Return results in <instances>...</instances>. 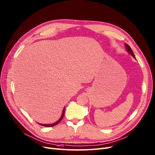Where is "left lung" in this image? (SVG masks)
<instances>
[{
  "label": "left lung",
  "mask_w": 155,
  "mask_h": 155,
  "mask_svg": "<svg viewBox=\"0 0 155 155\" xmlns=\"http://www.w3.org/2000/svg\"><path fill=\"white\" fill-rule=\"evenodd\" d=\"M125 47H126V50L127 51V52H129L130 55H132L134 58L136 59V57H135V56H134V52H133L132 50L131 49L129 45H127V44H125Z\"/></svg>",
  "instance_id": "obj_1"
}]
</instances>
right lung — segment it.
Wrapping results in <instances>:
<instances>
[{
  "instance_id": "1",
  "label": "right lung",
  "mask_w": 155,
  "mask_h": 155,
  "mask_svg": "<svg viewBox=\"0 0 155 155\" xmlns=\"http://www.w3.org/2000/svg\"><path fill=\"white\" fill-rule=\"evenodd\" d=\"M64 110H63V113H62L61 117H60V118L56 122L54 123V124H40V125L44 126V127H54V126L58 124H59L60 122H61V120L63 119V117H64Z\"/></svg>"
}]
</instances>
